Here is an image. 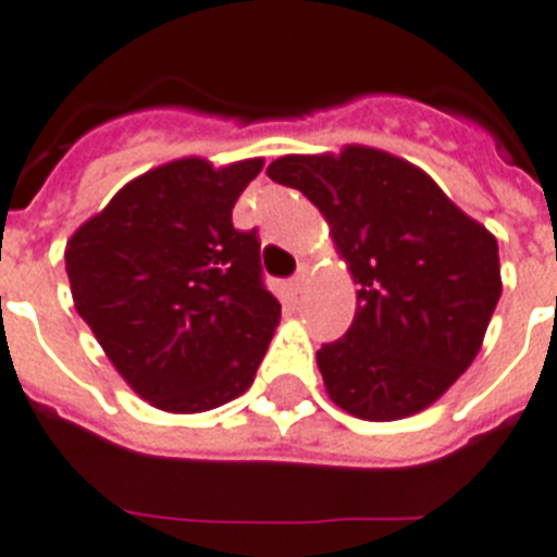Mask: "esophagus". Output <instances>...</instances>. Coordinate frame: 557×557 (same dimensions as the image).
Listing matches in <instances>:
<instances>
[{
	"label": "esophagus",
	"mask_w": 557,
	"mask_h": 557,
	"mask_svg": "<svg viewBox=\"0 0 557 557\" xmlns=\"http://www.w3.org/2000/svg\"><path fill=\"white\" fill-rule=\"evenodd\" d=\"M304 284H307V270L301 268L296 275H293V278H289V289H293V293H301Z\"/></svg>",
	"instance_id": "esophagus-1"
}]
</instances>
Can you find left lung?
I'll use <instances>...</instances> for the list:
<instances>
[{"label":"left lung","mask_w":557,"mask_h":557,"mask_svg":"<svg viewBox=\"0 0 557 557\" xmlns=\"http://www.w3.org/2000/svg\"><path fill=\"white\" fill-rule=\"evenodd\" d=\"M268 177L324 213L358 284L351 326L318 349L332 403L372 422L420 414L482 349L502 296L496 236L425 171L372 146L278 157Z\"/></svg>","instance_id":"left-lung-1"}]
</instances>
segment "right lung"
Segmentation results:
<instances>
[{
    "instance_id": "obj_1",
    "label": "right lung",
    "mask_w": 557,
    "mask_h": 557,
    "mask_svg": "<svg viewBox=\"0 0 557 557\" xmlns=\"http://www.w3.org/2000/svg\"><path fill=\"white\" fill-rule=\"evenodd\" d=\"M261 157L213 169L183 157L126 183L70 236L78 315L137 397L199 414L250 388L282 304L261 282L256 231L233 206Z\"/></svg>"
}]
</instances>
